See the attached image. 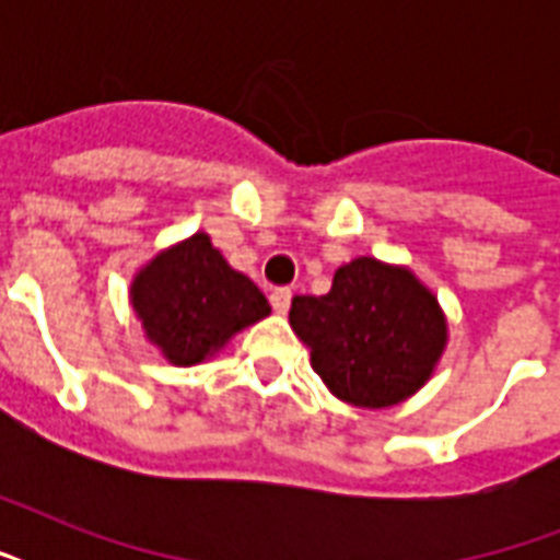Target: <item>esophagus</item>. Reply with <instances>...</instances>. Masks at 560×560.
I'll list each match as a JSON object with an SVG mask.
<instances>
[{
    "label": "esophagus",
    "mask_w": 560,
    "mask_h": 560,
    "mask_svg": "<svg viewBox=\"0 0 560 560\" xmlns=\"http://www.w3.org/2000/svg\"><path fill=\"white\" fill-rule=\"evenodd\" d=\"M290 299H293V290L290 288H276L270 293V305L276 314H288L290 307Z\"/></svg>",
    "instance_id": "1"
}]
</instances>
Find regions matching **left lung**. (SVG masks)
Listing matches in <instances>:
<instances>
[{
    "label": "left lung",
    "mask_w": 560,
    "mask_h": 560,
    "mask_svg": "<svg viewBox=\"0 0 560 560\" xmlns=\"http://www.w3.org/2000/svg\"><path fill=\"white\" fill-rule=\"evenodd\" d=\"M290 325L325 386L366 409L421 389L447 342L433 293L409 270L377 258L342 264L325 296H293Z\"/></svg>",
    "instance_id": "8db88e82"
}]
</instances>
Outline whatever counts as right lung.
<instances>
[{
    "mask_svg": "<svg viewBox=\"0 0 560 560\" xmlns=\"http://www.w3.org/2000/svg\"><path fill=\"white\" fill-rule=\"evenodd\" d=\"M144 334L174 366H194L270 314L267 296L232 270L206 232L160 253L130 288Z\"/></svg>",
    "mask_w": 560,
    "mask_h": 560,
    "instance_id": "add662e5",
    "label": "right lung"
}]
</instances>
